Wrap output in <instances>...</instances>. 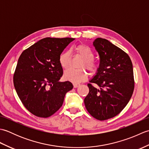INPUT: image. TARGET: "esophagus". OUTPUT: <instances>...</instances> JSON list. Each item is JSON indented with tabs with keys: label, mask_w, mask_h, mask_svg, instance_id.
I'll return each mask as SVG.
<instances>
[{
	"label": "esophagus",
	"mask_w": 149,
	"mask_h": 149,
	"mask_svg": "<svg viewBox=\"0 0 149 149\" xmlns=\"http://www.w3.org/2000/svg\"><path fill=\"white\" fill-rule=\"evenodd\" d=\"M80 86L79 84H74V88H77Z\"/></svg>",
	"instance_id": "obj_1"
}]
</instances>
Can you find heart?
Here are the masks:
<instances>
[{
    "mask_svg": "<svg viewBox=\"0 0 149 149\" xmlns=\"http://www.w3.org/2000/svg\"><path fill=\"white\" fill-rule=\"evenodd\" d=\"M75 50L77 55L83 59L81 63V67H85L91 73L97 72L99 68V64L93 60V52L89 47L84 45H79L75 47ZM59 63L63 68H67L71 63L70 53L67 51L63 52L59 57ZM63 77L66 80L77 84L86 81L88 74L83 69L69 68L64 72Z\"/></svg>",
    "mask_w": 149,
    "mask_h": 149,
    "instance_id": "1",
    "label": "heart"
}]
</instances>
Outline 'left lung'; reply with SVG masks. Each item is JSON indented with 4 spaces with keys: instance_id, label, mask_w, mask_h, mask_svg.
<instances>
[{
    "instance_id": "left-lung-1",
    "label": "left lung",
    "mask_w": 149,
    "mask_h": 149,
    "mask_svg": "<svg viewBox=\"0 0 149 149\" xmlns=\"http://www.w3.org/2000/svg\"><path fill=\"white\" fill-rule=\"evenodd\" d=\"M93 45L100 58L96 74L88 84L89 93L84 100L90 115L99 120L116 116L128 104L134 88L133 68L129 56L107 40L99 38Z\"/></svg>"
}]
</instances>
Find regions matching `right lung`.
<instances>
[{
  "label": "right lung",
  "instance_id": "add662e5",
  "mask_svg": "<svg viewBox=\"0 0 149 149\" xmlns=\"http://www.w3.org/2000/svg\"><path fill=\"white\" fill-rule=\"evenodd\" d=\"M72 38H45L21 54L13 83L26 108L36 116L47 118L63 105L66 93L72 90L69 81L61 82L63 68L59 57Z\"/></svg>",
  "mask_w": 149,
  "mask_h": 149
}]
</instances>
